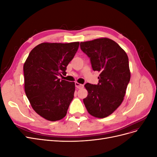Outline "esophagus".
<instances>
[{
    "instance_id": "obj_1",
    "label": "esophagus",
    "mask_w": 157,
    "mask_h": 157,
    "mask_svg": "<svg viewBox=\"0 0 157 157\" xmlns=\"http://www.w3.org/2000/svg\"><path fill=\"white\" fill-rule=\"evenodd\" d=\"M75 86L77 87V88H78V89H81V88H82L84 87V85L80 84V83L77 82H75Z\"/></svg>"
}]
</instances>
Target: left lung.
<instances>
[{
	"label": "left lung",
	"mask_w": 157,
	"mask_h": 157,
	"mask_svg": "<svg viewBox=\"0 0 157 157\" xmlns=\"http://www.w3.org/2000/svg\"><path fill=\"white\" fill-rule=\"evenodd\" d=\"M80 48L89 58L94 71H98L99 83H87L88 96L83 99L92 116L103 118L121 105L130 80L128 58L116 42L99 38L80 42Z\"/></svg>",
	"instance_id": "left-lung-1"
}]
</instances>
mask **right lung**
<instances>
[{
    "instance_id": "1",
    "label": "right lung",
    "mask_w": 157,
    "mask_h": 157,
    "mask_svg": "<svg viewBox=\"0 0 157 157\" xmlns=\"http://www.w3.org/2000/svg\"><path fill=\"white\" fill-rule=\"evenodd\" d=\"M79 42H43L35 46L23 65L24 88L32 108L50 121L62 119L74 98L75 84L58 78L65 74Z\"/></svg>"
}]
</instances>
